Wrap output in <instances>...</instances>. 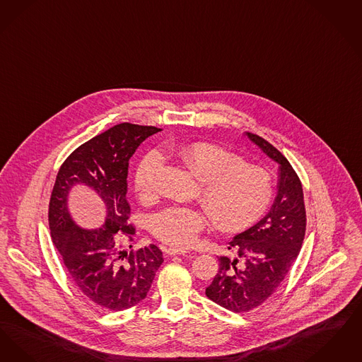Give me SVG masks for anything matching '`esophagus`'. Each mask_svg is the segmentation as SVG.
Here are the masks:
<instances>
[{
  "mask_svg": "<svg viewBox=\"0 0 362 362\" xmlns=\"http://www.w3.org/2000/svg\"><path fill=\"white\" fill-rule=\"evenodd\" d=\"M166 252L169 254V255H180V254H187V250H184V249H177V247H169V249H166Z\"/></svg>",
  "mask_w": 362,
  "mask_h": 362,
  "instance_id": "1",
  "label": "esophagus"
}]
</instances>
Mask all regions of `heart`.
I'll return each instance as SVG.
<instances>
[{
  "instance_id": "heart-1",
  "label": "heart",
  "mask_w": 362,
  "mask_h": 362,
  "mask_svg": "<svg viewBox=\"0 0 362 362\" xmlns=\"http://www.w3.org/2000/svg\"><path fill=\"white\" fill-rule=\"evenodd\" d=\"M165 153L203 180L199 196L221 230H242L267 211L273 184L265 169L242 162L234 153L208 141L169 144ZM162 165L163 157L156 150L139 159L134 184L141 202L157 197V175ZM205 224L203 211L175 205L154 215L151 230L169 245L189 246Z\"/></svg>"
}]
</instances>
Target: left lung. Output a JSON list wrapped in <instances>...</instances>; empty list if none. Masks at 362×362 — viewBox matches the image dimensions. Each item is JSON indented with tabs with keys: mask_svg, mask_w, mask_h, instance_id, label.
<instances>
[{
	"mask_svg": "<svg viewBox=\"0 0 362 362\" xmlns=\"http://www.w3.org/2000/svg\"><path fill=\"white\" fill-rule=\"evenodd\" d=\"M245 136L279 165L277 193L267 215L228 243L233 258L221 257L205 289L208 299L242 313L258 307L276 291L299 255L305 234V208L298 174L283 154L258 135Z\"/></svg>",
	"mask_w": 362,
	"mask_h": 362,
	"instance_id": "left-lung-1",
	"label": "left lung"
}]
</instances>
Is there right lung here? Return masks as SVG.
Listing matches in <instances>:
<instances>
[{
    "label": "right lung",
    "mask_w": 362,
    "mask_h": 362,
    "mask_svg": "<svg viewBox=\"0 0 362 362\" xmlns=\"http://www.w3.org/2000/svg\"><path fill=\"white\" fill-rule=\"evenodd\" d=\"M157 127L123 123L83 143L63 162L51 193L48 221L63 265L79 291L112 311H123L147 296L162 252L156 245L136 252L122 250L115 234L132 231L127 221L128 162ZM77 186L90 188L105 205L100 228H82L69 209V194ZM131 247V246H129Z\"/></svg>",
    "instance_id": "right-lung-1"
}]
</instances>
